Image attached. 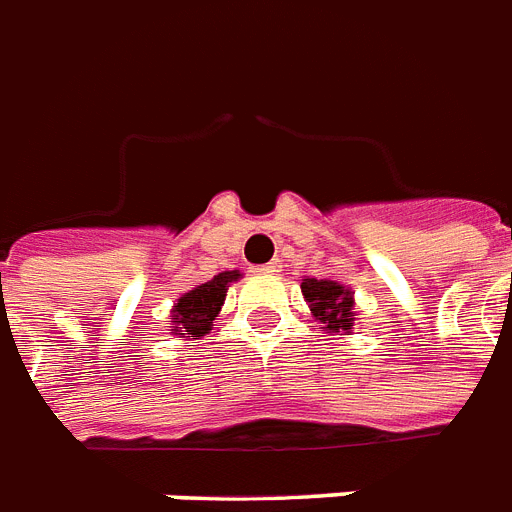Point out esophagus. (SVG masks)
<instances>
[{
    "instance_id": "obj_1",
    "label": "esophagus",
    "mask_w": 512,
    "mask_h": 512,
    "mask_svg": "<svg viewBox=\"0 0 512 512\" xmlns=\"http://www.w3.org/2000/svg\"><path fill=\"white\" fill-rule=\"evenodd\" d=\"M281 265L279 263H265V265H257L255 273H268V276H273V273H279Z\"/></svg>"
}]
</instances>
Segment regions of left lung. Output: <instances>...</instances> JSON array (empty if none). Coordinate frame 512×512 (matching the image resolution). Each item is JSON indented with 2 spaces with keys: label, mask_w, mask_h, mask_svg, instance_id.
I'll return each mask as SVG.
<instances>
[{
  "label": "left lung",
  "mask_w": 512,
  "mask_h": 512,
  "mask_svg": "<svg viewBox=\"0 0 512 512\" xmlns=\"http://www.w3.org/2000/svg\"><path fill=\"white\" fill-rule=\"evenodd\" d=\"M303 297L311 308L313 319L319 321L324 332H342L350 335L356 327V300L353 289L335 279H303L300 281Z\"/></svg>",
  "instance_id": "obj_1"
}]
</instances>
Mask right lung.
Instances as JSON below:
<instances>
[{
  "label": "right lung",
  "instance_id": "add662e5",
  "mask_svg": "<svg viewBox=\"0 0 512 512\" xmlns=\"http://www.w3.org/2000/svg\"><path fill=\"white\" fill-rule=\"evenodd\" d=\"M239 279V271H223L217 273L215 279L196 284L185 295L177 297V303L172 305V335L188 337V340H199V337L207 335L215 324L217 313L223 308L228 284Z\"/></svg>",
  "mask_w": 512,
  "mask_h": 512
}]
</instances>
